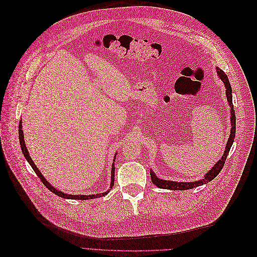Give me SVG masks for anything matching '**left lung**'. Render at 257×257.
<instances>
[{"mask_svg": "<svg viewBox=\"0 0 257 257\" xmlns=\"http://www.w3.org/2000/svg\"><path fill=\"white\" fill-rule=\"evenodd\" d=\"M216 72L219 74L221 80L224 82L225 88H226V96H227V102L230 105V123H231V128H230V135L227 141L226 147H225V151L223 157L219 162H216V164L209 170V172L206 174L205 178L201 179L199 181L195 182H175V181H168V180H162V179H159L153 172H150L151 176V181L153 184H155L160 189H167V190H175V191H185V190H190L193 188H196V186L206 184L210 181H212L213 179L220 174L221 170L223 169V166L225 164V161L227 159V155L229 153V150L231 148L232 143H234L235 139V134H236V115H235V110H234V106H232V96H231V87L229 80L227 78L226 74H225L221 68H216Z\"/></svg>", "mask_w": 257, "mask_h": 257, "instance_id": "8db88e82", "label": "left lung"}]
</instances>
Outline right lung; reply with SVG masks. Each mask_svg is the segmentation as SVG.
Here are the masks:
<instances>
[{"label":"right lung","instance_id":"obj_1","mask_svg":"<svg viewBox=\"0 0 257 257\" xmlns=\"http://www.w3.org/2000/svg\"><path fill=\"white\" fill-rule=\"evenodd\" d=\"M22 122L20 121L19 122V141H20V146H21V150H22V153L23 155H25V158L27 159V161L29 162V164L31 165V167L33 168V170L35 172V174L37 175V177L41 179V181L44 183V185L46 186V188H48L49 191H51L53 194H56V195L60 196V197H63V198H67V199H81V200H84V199H93V198H97V197H100V196H105L106 194L109 192L107 191L105 193H102V194H96V195H69V194H65V193H62L61 191L57 190L56 188H53V186L50 185V183L48 181H46V179L43 177V175L41 174L40 170H38V168L35 166L34 162L31 160L30 155H29V152H28V149L26 147V144H25V139H23V132H22ZM114 161V160H113ZM113 182H114V164L112 165V168H111V182H110V189H112V185H113Z\"/></svg>","mask_w":257,"mask_h":257}]
</instances>
